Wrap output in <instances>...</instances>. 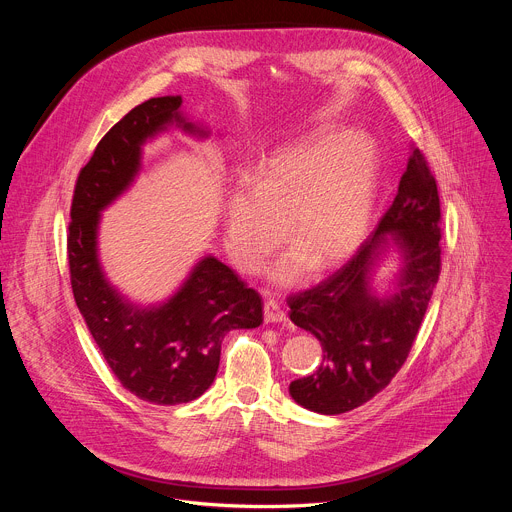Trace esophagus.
Wrapping results in <instances>:
<instances>
[{"mask_svg":"<svg viewBox=\"0 0 512 512\" xmlns=\"http://www.w3.org/2000/svg\"><path fill=\"white\" fill-rule=\"evenodd\" d=\"M263 316L267 324H277V322H285V312L279 308L277 302L267 300L263 306Z\"/></svg>","mask_w":512,"mask_h":512,"instance_id":"1","label":"esophagus"}]
</instances>
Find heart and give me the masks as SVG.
I'll return each instance as SVG.
<instances>
[{"label":"heart","mask_w":512,"mask_h":512,"mask_svg":"<svg viewBox=\"0 0 512 512\" xmlns=\"http://www.w3.org/2000/svg\"><path fill=\"white\" fill-rule=\"evenodd\" d=\"M379 182L375 143L348 129H324L271 156L253 184L231 190L225 206V247L233 263L257 271L285 225L296 243L273 269L291 281L310 261L324 271L346 261L371 227Z\"/></svg>","instance_id":"1"}]
</instances>
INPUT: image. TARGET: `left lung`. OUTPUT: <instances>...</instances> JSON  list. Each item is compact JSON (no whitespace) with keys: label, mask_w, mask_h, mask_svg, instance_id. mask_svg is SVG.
<instances>
[{"label":"left lung","mask_w":512,"mask_h":512,"mask_svg":"<svg viewBox=\"0 0 512 512\" xmlns=\"http://www.w3.org/2000/svg\"><path fill=\"white\" fill-rule=\"evenodd\" d=\"M440 196L423 154L411 148L397 196L352 259L312 289L287 298L289 320L322 344L320 367L289 385L298 405L338 415L381 393L399 373L442 269ZM395 248L389 290L374 273Z\"/></svg>","instance_id":"1"}]
</instances>
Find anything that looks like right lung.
I'll list each match as a JSON object with an SVG mask.
<instances>
[{
  "instance_id": "add662e5",
  "label": "right lung",
  "mask_w": 512,
  "mask_h": 512,
  "mask_svg": "<svg viewBox=\"0 0 512 512\" xmlns=\"http://www.w3.org/2000/svg\"><path fill=\"white\" fill-rule=\"evenodd\" d=\"M182 97H156L115 123L81 170L68 225V265L75 302L119 383L154 405L200 397L214 381L231 330L257 328L263 302L255 289L212 255L202 257L174 294L154 306L127 300L99 259L101 212L141 170L143 145L178 127L198 139L208 129L180 111Z\"/></svg>"
}]
</instances>
